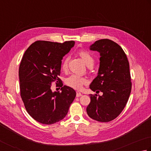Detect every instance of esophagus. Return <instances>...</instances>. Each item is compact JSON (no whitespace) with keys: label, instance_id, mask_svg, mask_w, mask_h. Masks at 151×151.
I'll list each match as a JSON object with an SVG mask.
<instances>
[{"label":"esophagus","instance_id":"1","mask_svg":"<svg viewBox=\"0 0 151 151\" xmlns=\"http://www.w3.org/2000/svg\"><path fill=\"white\" fill-rule=\"evenodd\" d=\"M82 96V94L80 92H76V97H80Z\"/></svg>","mask_w":151,"mask_h":151}]
</instances>
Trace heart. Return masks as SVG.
<instances>
[{
  "label": "heart",
  "instance_id": "1",
  "mask_svg": "<svg viewBox=\"0 0 151 151\" xmlns=\"http://www.w3.org/2000/svg\"><path fill=\"white\" fill-rule=\"evenodd\" d=\"M78 55L81 57V59L83 60V61L88 67H91L94 64V57L87 51L81 50L78 51ZM68 61H69V57H66L63 61L61 67L62 69L65 71L67 70L68 68ZM87 83L88 81L86 78L77 75H75V74L68 76L65 80V83L67 86L77 90L81 89L83 85L86 84Z\"/></svg>",
  "mask_w": 151,
  "mask_h": 151
}]
</instances>
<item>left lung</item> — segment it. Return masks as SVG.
Here are the masks:
<instances>
[{"label": "left lung", "instance_id": "left-lung-1", "mask_svg": "<svg viewBox=\"0 0 151 151\" xmlns=\"http://www.w3.org/2000/svg\"><path fill=\"white\" fill-rule=\"evenodd\" d=\"M90 49L99 52L100 55L98 76L90 88L103 94H90L86 111L90 118L108 122L122 113L131 94L129 63L123 49L110 40H98Z\"/></svg>", "mask_w": 151, "mask_h": 151}]
</instances>
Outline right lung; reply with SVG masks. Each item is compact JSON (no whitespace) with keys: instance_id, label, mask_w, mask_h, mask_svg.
Instances as JSON below:
<instances>
[{"instance_id":"obj_1","label":"right lung","mask_w":151,"mask_h":151,"mask_svg":"<svg viewBox=\"0 0 151 151\" xmlns=\"http://www.w3.org/2000/svg\"><path fill=\"white\" fill-rule=\"evenodd\" d=\"M74 45V41H37L24 53L19 67L20 96L26 111L35 121L51 125L67 114L76 92L63 85L58 76L63 57ZM55 81L60 83L61 93L52 92L51 84Z\"/></svg>"}]
</instances>
